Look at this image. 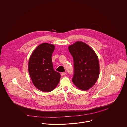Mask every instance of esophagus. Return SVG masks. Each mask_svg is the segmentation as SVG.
Returning a JSON list of instances; mask_svg holds the SVG:
<instances>
[{
    "label": "esophagus",
    "instance_id": "esophagus-1",
    "mask_svg": "<svg viewBox=\"0 0 127 127\" xmlns=\"http://www.w3.org/2000/svg\"><path fill=\"white\" fill-rule=\"evenodd\" d=\"M66 74V73L65 72H62L61 73V76H64V75H65Z\"/></svg>",
    "mask_w": 127,
    "mask_h": 127
}]
</instances>
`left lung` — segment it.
Listing matches in <instances>:
<instances>
[{
    "instance_id": "1",
    "label": "left lung",
    "mask_w": 127,
    "mask_h": 127,
    "mask_svg": "<svg viewBox=\"0 0 127 127\" xmlns=\"http://www.w3.org/2000/svg\"><path fill=\"white\" fill-rule=\"evenodd\" d=\"M74 60L73 83L79 89L87 91L96 83L100 73L97 55L86 43L77 41L68 47Z\"/></svg>"
}]
</instances>
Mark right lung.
<instances>
[{
	"mask_svg": "<svg viewBox=\"0 0 127 127\" xmlns=\"http://www.w3.org/2000/svg\"><path fill=\"white\" fill-rule=\"evenodd\" d=\"M53 44L43 43L39 45L30 56L28 72L36 88L43 92L53 91L58 85L61 75L53 69L51 56Z\"/></svg>",
	"mask_w": 127,
	"mask_h": 127,
	"instance_id": "obj_1",
	"label": "right lung"
}]
</instances>
